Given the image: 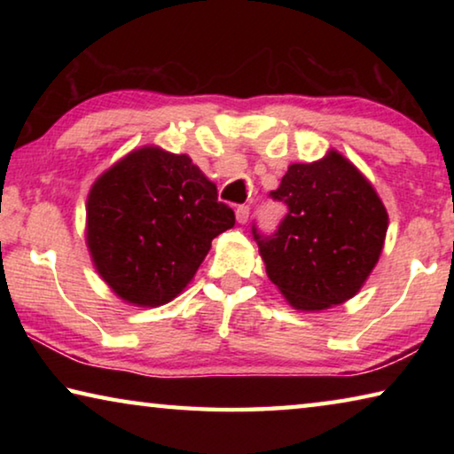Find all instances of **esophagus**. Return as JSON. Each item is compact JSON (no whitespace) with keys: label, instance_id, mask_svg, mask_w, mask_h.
Instances as JSON below:
<instances>
[{"label":"esophagus","instance_id":"esophagus-1","mask_svg":"<svg viewBox=\"0 0 454 454\" xmlns=\"http://www.w3.org/2000/svg\"><path fill=\"white\" fill-rule=\"evenodd\" d=\"M248 214H250L248 206H238V208H236L238 224H246V222H248Z\"/></svg>","mask_w":454,"mask_h":454}]
</instances>
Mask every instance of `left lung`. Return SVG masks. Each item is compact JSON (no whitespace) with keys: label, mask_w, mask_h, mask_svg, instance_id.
Here are the masks:
<instances>
[{"label":"left lung","mask_w":454,"mask_h":454,"mask_svg":"<svg viewBox=\"0 0 454 454\" xmlns=\"http://www.w3.org/2000/svg\"><path fill=\"white\" fill-rule=\"evenodd\" d=\"M288 206L270 238L254 230L266 274L292 309L328 310L364 286L382 254L388 214L379 192L340 152L290 164L270 192Z\"/></svg>","instance_id":"obj_1"}]
</instances>
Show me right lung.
Returning a JSON list of instances; mask_svg holds the SVG:
<instances>
[{
	"label": "right lung",
	"mask_w": 454,
	"mask_h": 454,
	"mask_svg": "<svg viewBox=\"0 0 454 454\" xmlns=\"http://www.w3.org/2000/svg\"><path fill=\"white\" fill-rule=\"evenodd\" d=\"M234 222L190 156L142 145L91 184L86 246L114 294L156 309L188 286L214 238Z\"/></svg>",
	"instance_id": "add662e5"
}]
</instances>
